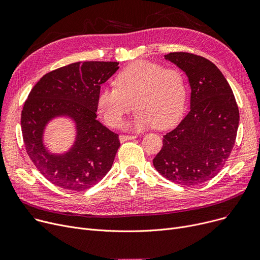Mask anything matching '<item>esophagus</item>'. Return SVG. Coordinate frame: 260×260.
Masks as SVG:
<instances>
[{
    "mask_svg": "<svg viewBox=\"0 0 260 260\" xmlns=\"http://www.w3.org/2000/svg\"><path fill=\"white\" fill-rule=\"evenodd\" d=\"M136 138H137V136H128V135H120L119 136L120 142H125L127 140H134Z\"/></svg>",
    "mask_w": 260,
    "mask_h": 260,
    "instance_id": "esophagus-1",
    "label": "esophagus"
}]
</instances>
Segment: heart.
<instances>
[{
    "label": "heart",
    "instance_id": "obj_1",
    "mask_svg": "<svg viewBox=\"0 0 260 260\" xmlns=\"http://www.w3.org/2000/svg\"><path fill=\"white\" fill-rule=\"evenodd\" d=\"M186 98L185 82L180 71L140 60L122 70L115 86L100 89L97 111L109 126H117L134 107V119L124 127L142 131L167 128L181 116Z\"/></svg>",
    "mask_w": 260,
    "mask_h": 260
}]
</instances>
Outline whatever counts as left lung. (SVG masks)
Listing matches in <instances>:
<instances>
[{"mask_svg": "<svg viewBox=\"0 0 260 260\" xmlns=\"http://www.w3.org/2000/svg\"><path fill=\"white\" fill-rule=\"evenodd\" d=\"M165 58L187 77L189 112L163 136L153 165L172 182L199 184L219 173L230 157L239 124L238 106L226 79L210 60L187 52H170Z\"/></svg>", "mask_w": 260, "mask_h": 260, "instance_id": "left-lung-1", "label": "left lung"}]
</instances>
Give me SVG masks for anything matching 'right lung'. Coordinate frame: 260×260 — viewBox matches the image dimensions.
<instances>
[{"label":"right lung","instance_id":"obj_1","mask_svg":"<svg viewBox=\"0 0 260 260\" xmlns=\"http://www.w3.org/2000/svg\"><path fill=\"white\" fill-rule=\"evenodd\" d=\"M118 62H76L41 78L28 94L21 116L27 154L38 171L59 187L80 192L98 183L112 169L120 146L118 135L97 120L101 84L118 70ZM65 118L74 125V141L66 151L46 144L47 127Z\"/></svg>","mask_w":260,"mask_h":260}]
</instances>
